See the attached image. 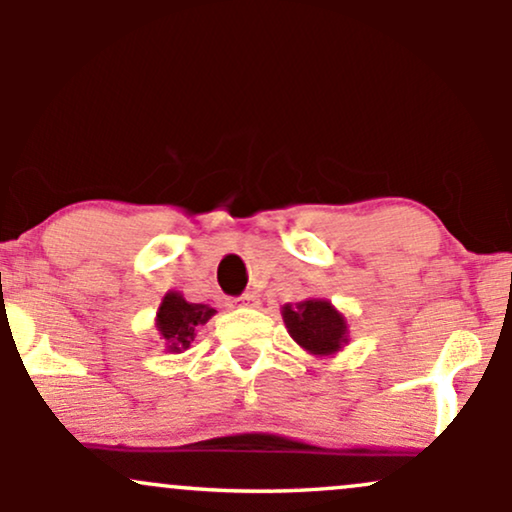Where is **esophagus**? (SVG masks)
<instances>
[{
	"label": "esophagus",
	"instance_id": "obj_1",
	"mask_svg": "<svg viewBox=\"0 0 512 512\" xmlns=\"http://www.w3.org/2000/svg\"><path fill=\"white\" fill-rule=\"evenodd\" d=\"M236 303H240V305H250V308H252V305H257V296H255V293H252V291H248V293H243V296H238Z\"/></svg>",
	"mask_w": 512,
	"mask_h": 512
}]
</instances>
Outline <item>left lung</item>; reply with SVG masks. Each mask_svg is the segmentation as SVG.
Wrapping results in <instances>:
<instances>
[{
  "label": "left lung",
  "instance_id": "8db88e82",
  "mask_svg": "<svg viewBox=\"0 0 512 512\" xmlns=\"http://www.w3.org/2000/svg\"><path fill=\"white\" fill-rule=\"evenodd\" d=\"M291 337L310 354H334L346 342V322L327 301H303L281 310Z\"/></svg>",
  "mask_w": 512,
  "mask_h": 512
}]
</instances>
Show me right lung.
Segmentation results:
<instances>
[{
  "instance_id": "obj_1",
  "label": "right lung",
  "mask_w": 512,
  "mask_h": 512,
  "mask_svg": "<svg viewBox=\"0 0 512 512\" xmlns=\"http://www.w3.org/2000/svg\"><path fill=\"white\" fill-rule=\"evenodd\" d=\"M211 315H214V308L209 305L187 303L180 293L170 291L158 308L156 327L170 351H182L190 346V342H195L197 327L204 325Z\"/></svg>"
}]
</instances>
